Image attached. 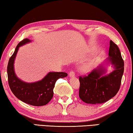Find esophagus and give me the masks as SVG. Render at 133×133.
<instances>
[{
    "instance_id": "1",
    "label": "esophagus",
    "mask_w": 133,
    "mask_h": 133,
    "mask_svg": "<svg viewBox=\"0 0 133 133\" xmlns=\"http://www.w3.org/2000/svg\"><path fill=\"white\" fill-rule=\"evenodd\" d=\"M75 72L74 70H71L70 73H69V76H70V77H74L75 76Z\"/></svg>"
}]
</instances>
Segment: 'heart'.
Segmentation results:
<instances>
[{"label":"heart","mask_w":133,"mask_h":133,"mask_svg":"<svg viewBox=\"0 0 133 133\" xmlns=\"http://www.w3.org/2000/svg\"><path fill=\"white\" fill-rule=\"evenodd\" d=\"M93 62H90L89 63L84 64L83 67V70L85 72H87V71L90 70L91 68L93 67Z\"/></svg>","instance_id":"heart-1"}]
</instances>
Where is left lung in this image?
I'll list each match as a JSON object with an SVG mask.
<instances>
[{"mask_svg": "<svg viewBox=\"0 0 133 133\" xmlns=\"http://www.w3.org/2000/svg\"><path fill=\"white\" fill-rule=\"evenodd\" d=\"M108 55V61L115 68L110 74L103 76L105 70L99 66L87 75L79 76V96L85 103H104L113 98L120 89L124 62L118 46L111 40L110 42Z\"/></svg>", "mask_w": 133, "mask_h": 133, "instance_id": "left-lung-1", "label": "left lung"}]
</instances>
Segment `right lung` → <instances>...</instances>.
<instances>
[{"mask_svg": "<svg viewBox=\"0 0 133 133\" xmlns=\"http://www.w3.org/2000/svg\"><path fill=\"white\" fill-rule=\"evenodd\" d=\"M31 42L28 38L22 40L16 46L9 59L7 74L8 84L13 94L22 101L34 106H43L49 103L54 95V88L59 78L66 77V72H49L41 81L26 83L17 77L14 73V62L18 48Z\"/></svg>", "mask_w": 133, "mask_h": 133, "instance_id": "add662e5", "label": "right lung"}]
</instances>
